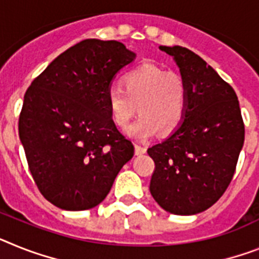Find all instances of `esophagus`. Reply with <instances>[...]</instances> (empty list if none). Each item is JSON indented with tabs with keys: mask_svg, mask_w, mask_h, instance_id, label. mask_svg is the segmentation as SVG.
<instances>
[{
	"mask_svg": "<svg viewBox=\"0 0 259 259\" xmlns=\"http://www.w3.org/2000/svg\"><path fill=\"white\" fill-rule=\"evenodd\" d=\"M146 146H143V145H140V143H137L136 145V154L137 155H142V154L146 153Z\"/></svg>",
	"mask_w": 259,
	"mask_h": 259,
	"instance_id": "1",
	"label": "esophagus"
}]
</instances>
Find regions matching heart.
Wrapping results in <instances>:
<instances>
[{
    "label": "heart",
    "instance_id": "1",
    "mask_svg": "<svg viewBox=\"0 0 259 259\" xmlns=\"http://www.w3.org/2000/svg\"><path fill=\"white\" fill-rule=\"evenodd\" d=\"M188 92L179 75L167 72L154 64H143L122 77V88L108 92V108L113 122L126 127L137 113L141 116L127 129L136 140H147L159 132L168 136L183 122Z\"/></svg>",
    "mask_w": 259,
    "mask_h": 259
}]
</instances>
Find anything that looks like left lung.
Returning <instances> with one entry per match:
<instances>
[{"label":"left lung","instance_id":"left-lung-1","mask_svg":"<svg viewBox=\"0 0 259 259\" xmlns=\"http://www.w3.org/2000/svg\"><path fill=\"white\" fill-rule=\"evenodd\" d=\"M180 69L188 92L183 122L147 153L155 168L150 192L174 214H196L227 191L244 146L245 125L234 89L186 47L160 46Z\"/></svg>","mask_w":259,"mask_h":259}]
</instances>
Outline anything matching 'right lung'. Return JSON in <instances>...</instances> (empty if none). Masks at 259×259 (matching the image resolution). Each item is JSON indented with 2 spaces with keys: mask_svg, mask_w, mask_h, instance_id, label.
<instances>
[{
  "mask_svg": "<svg viewBox=\"0 0 259 259\" xmlns=\"http://www.w3.org/2000/svg\"><path fill=\"white\" fill-rule=\"evenodd\" d=\"M134 58L121 42L85 39L52 60L26 91L19 138L38 190L58 208L99 205L133 158V143L110 117L108 92Z\"/></svg>",
  "mask_w": 259,
  "mask_h": 259,
  "instance_id": "obj_1",
  "label": "right lung"
}]
</instances>
